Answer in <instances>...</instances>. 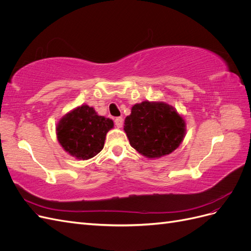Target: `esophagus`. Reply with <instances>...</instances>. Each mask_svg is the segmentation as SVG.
<instances>
[{"mask_svg": "<svg viewBox=\"0 0 251 251\" xmlns=\"http://www.w3.org/2000/svg\"><path fill=\"white\" fill-rule=\"evenodd\" d=\"M115 125L117 127H121L124 125V119L123 117H116L115 118Z\"/></svg>", "mask_w": 251, "mask_h": 251, "instance_id": "1", "label": "esophagus"}]
</instances>
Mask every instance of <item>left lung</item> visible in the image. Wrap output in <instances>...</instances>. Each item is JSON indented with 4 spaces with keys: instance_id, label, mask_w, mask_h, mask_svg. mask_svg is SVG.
Returning a JSON list of instances; mask_svg holds the SVG:
<instances>
[{
    "instance_id": "1",
    "label": "left lung",
    "mask_w": 251,
    "mask_h": 251,
    "mask_svg": "<svg viewBox=\"0 0 251 251\" xmlns=\"http://www.w3.org/2000/svg\"><path fill=\"white\" fill-rule=\"evenodd\" d=\"M124 130L132 148L154 159L176 150L185 136V121L172 105L163 101H142L132 107Z\"/></svg>"
}]
</instances>
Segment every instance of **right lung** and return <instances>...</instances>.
Wrapping results in <instances>:
<instances>
[{
  "mask_svg": "<svg viewBox=\"0 0 251 251\" xmlns=\"http://www.w3.org/2000/svg\"><path fill=\"white\" fill-rule=\"evenodd\" d=\"M113 126L112 119L97 115L92 107L82 104L58 121L57 140L67 153L87 160L103 149L105 135Z\"/></svg>",
  "mask_w": 251,
  "mask_h": 251,
  "instance_id": "right-lung-1",
  "label": "right lung"
}]
</instances>
